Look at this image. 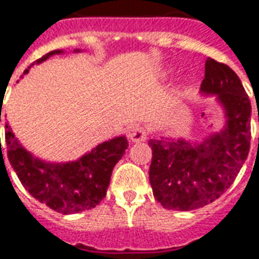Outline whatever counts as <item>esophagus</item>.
Wrapping results in <instances>:
<instances>
[{
	"label": "esophagus",
	"instance_id": "obj_1",
	"mask_svg": "<svg viewBox=\"0 0 259 259\" xmlns=\"http://www.w3.org/2000/svg\"><path fill=\"white\" fill-rule=\"evenodd\" d=\"M129 138L133 143H141L145 141L148 138V130L147 127L141 123H134L133 126H130L129 129Z\"/></svg>",
	"mask_w": 259,
	"mask_h": 259
}]
</instances>
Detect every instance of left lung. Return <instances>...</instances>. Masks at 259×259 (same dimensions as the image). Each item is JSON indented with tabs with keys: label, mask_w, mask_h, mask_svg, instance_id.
<instances>
[{
	"label": "left lung",
	"mask_w": 259,
	"mask_h": 259,
	"mask_svg": "<svg viewBox=\"0 0 259 259\" xmlns=\"http://www.w3.org/2000/svg\"><path fill=\"white\" fill-rule=\"evenodd\" d=\"M200 92L216 96L224 110L222 130L201 141L160 137L148 143L153 195L171 210H194L217 200L234 183L250 149L251 103L236 73L208 58Z\"/></svg>",
	"instance_id": "left-lung-1"
}]
</instances>
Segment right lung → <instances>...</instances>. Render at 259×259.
Returning a JSON list of instances; mask_svg holds the SVG:
<instances>
[{"label": "right lung", "mask_w": 259, "mask_h": 259, "mask_svg": "<svg viewBox=\"0 0 259 259\" xmlns=\"http://www.w3.org/2000/svg\"><path fill=\"white\" fill-rule=\"evenodd\" d=\"M78 51L74 50V53ZM62 53V50L47 53L25 69L24 74L35 64H42L51 55ZM5 129L8 159L21 185L33 198L64 214L90 210L103 200L112 169L129 145L125 136H118L96 145L77 160L51 163L35 157L27 151L15 137L8 123Z\"/></svg>", "instance_id": "1"}]
</instances>
